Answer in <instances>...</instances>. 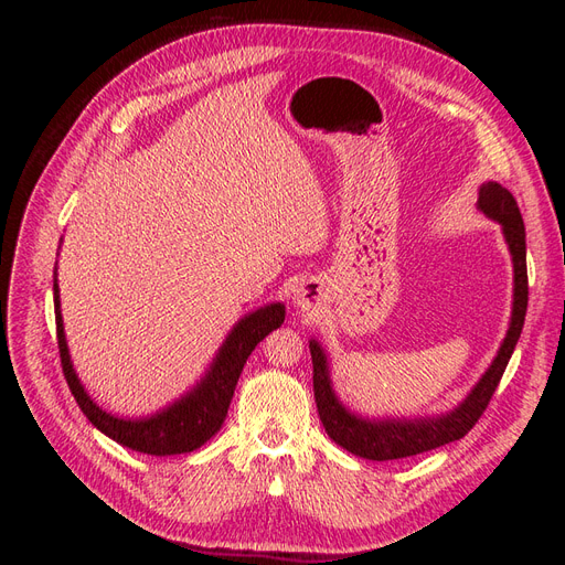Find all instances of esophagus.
Segmentation results:
<instances>
[{"label":"esophagus","mask_w":565,"mask_h":565,"mask_svg":"<svg viewBox=\"0 0 565 565\" xmlns=\"http://www.w3.org/2000/svg\"><path fill=\"white\" fill-rule=\"evenodd\" d=\"M295 306L299 311L309 313V311H316L318 306L322 303L324 299V289H322V282L309 278V280H301L295 289Z\"/></svg>","instance_id":"esophagus-1"}]
</instances>
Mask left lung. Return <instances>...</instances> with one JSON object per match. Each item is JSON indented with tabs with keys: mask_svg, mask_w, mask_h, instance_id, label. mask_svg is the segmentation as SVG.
Listing matches in <instances>:
<instances>
[{
	"mask_svg": "<svg viewBox=\"0 0 565 565\" xmlns=\"http://www.w3.org/2000/svg\"><path fill=\"white\" fill-rule=\"evenodd\" d=\"M476 207L488 218L498 221L502 226L504 243L514 264V301H511L509 330L492 358L490 367L473 384L465 401L455 405L448 413L434 417H363L349 409L339 401L332 386L328 353L320 347L318 339L309 341L313 358V393L318 415L328 436L344 450L374 461L403 459L426 450L446 446V443L459 440L471 431V426L483 415L494 388H498L511 353L523 330L525 309H527V270H525V226L519 212V204L507 188L498 181H486L478 188Z\"/></svg>",
	"mask_w": 565,
	"mask_h": 565,
	"instance_id": "left-lung-1",
	"label": "left lung"
}]
</instances>
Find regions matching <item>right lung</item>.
Returning a JSON list of instances; mask_svg holds the SVG:
<instances>
[{
  "label": "right lung",
  "instance_id": "right-lung-1",
  "mask_svg": "<svg viewBox=\"0 0 565 565\" xmlns=\"http://www.w3.org/2000/svg\"><path fill=\"white\" fill-rule=\"evenodd\" d=\"M63 241V237H61ZM58 270V268H56ZM54 270V309H56V337L61 351L63 374L71 386L77 405L87 419L96 426L100 434H106L115 443L131 448L143 455H181L193 452L204 446L224 424L228 415V405L241 372L247 363L249 353L259 341L278 330L285 322V303L273 301L262 306L247 316H243L233 324V330L218 347L214 361L207 372L202 374L200 382L188 388L181 398L169 403L158 413L146 417H122L113 415L100 407L79 382L77 372L71 361V349H67L63 316H61V295H58V273Z\"/></svg>",
  "mask_w": 565,
  "mask_h": 565
}]
</instances>
